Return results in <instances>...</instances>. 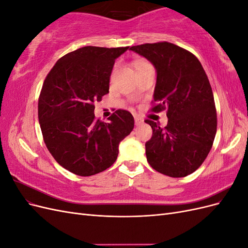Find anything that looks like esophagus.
<instances>
[{
	"instance_id": "obj_1",
	"label": "esophagus",
	"mask_w": 248,
	"mask_h": 248,
	"mask_svg": "<svg viewBox=\"0 0 248 248\" xmlns=\"http://www.w3.org/2000/svg\"><path fill=\"white\" fill-rule=\"evenodd\" d=\"M134 122H136V125H140V124L144 123V120H142L139 116H136V117H134Z\"/></svg>"
}]
</instances>
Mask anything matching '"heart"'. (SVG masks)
Instances as JSON below:
<instances>
[{
    "label": "heart",
    "mask_w": 248,
    "mask_h": 248,
    "mask_svg": "<svg viewBox=\"0 0 248 248\" xmlns=\"http://www.w3.org/2000/svg\"><path fill=\"white\" fill-rule=\"evenodd\" d=\"M150 64L148 63V62H145V61H138V62H136V64H134V67H136V70L137 71H139V70H140V69H142V68H145V67H147V66H149Z\"/></svg>",
    "instance_id": "1"
}]
</instances>
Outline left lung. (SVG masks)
Instances as JSON below:
<instances>
[{
	"instance_id": "left-lung-1",
	"label": "left lung",
	"mask_w": 248,
	"mask_h": 248,
	"mask_svg": "<svg viewBox=\"0 0 248 248\" xmlns=\"http://www.w3.org/2000/svg\"><path fill=\"white\" fill-rule=\"evenodd\" d=\"M157 72L154 112L167 109L168 125L145 120L152 127L146 156L155 170L172 178L186 177L205 161L217 129L211 85L199 59L167 41L131 46Z\"/></svg>"
}]
</instances>
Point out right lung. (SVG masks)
<instances>
[{
    "instance_id": "1",
    "label": "right lung",
    "mask_w": 248,
    "mask_h": 248,
    "mask_svg": "<svg viewBox=\"0 0 248 248\" xmlns=\"http://www.w3.org/2000/svg\"><path fill=\"white\" fill-rule=\"evenodd\" d=\"M128 47H80L59 59L44 79L38 100L44 142L60 166L78 176L111 167L134 127L128 110L117 109L108 123L94 115V102L108 93L116 59Z\"/></svg>"
}]
</instances>
